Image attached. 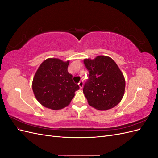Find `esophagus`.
<instances>
[{"instance_id": "34e87169", "label": "esophagus", "mask_w": 158, "mask_h": 158, "mask_svg": "<svg viewBox=\"0 0 158 158\" xmlns=\"http://www.w3.org/2000/svg\"><path fill=\"white\" fill-rule=\"evenodd\" d=\"M83 85H84L83 81H80V82L78 83V85H79V87L80 88H83Z\"/></svg>"}]
</instances>
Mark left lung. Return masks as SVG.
I'll return each mask as SVG.
<instances>
[{"instance_id": "left-lung-1", "label": "left lung", "mask_w": 158, "mask_h": 158, "mask_svg": "<svg viewBox=\"0 0 158 158\" xmlns=\"http://www.w3.org/2000/svg\"><path fill=\"white\" fill-rule=\"evenodd\" d=\"M89 79L83 92L90 106L100 111L115 107L123 98L125 80L121 70L111 57L99 55L94 59H85Z\"/></svg>"}]
</instances>
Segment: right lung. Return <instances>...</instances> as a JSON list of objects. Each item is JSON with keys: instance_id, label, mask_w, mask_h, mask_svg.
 Returning a JSON list of instances; mask_svg holds the SVG:
<instances>
[{"instance_id": "right-lung-1", "label": "right lung", "mask_w": 158, "mask_h": 158, "mask_svg": "<svg viewBox=\"0 0 158 158\" xmlns=\"http://www.w3.org/2000/svg\"><path fill=\"white\" fill-rule=\"evenodd\" d=\"M70 61L56 58L45 60L37 70L32 82V89L43 106L59 110L68 106L79 89L69 73Z\"/></svg>"}]
</instances>
